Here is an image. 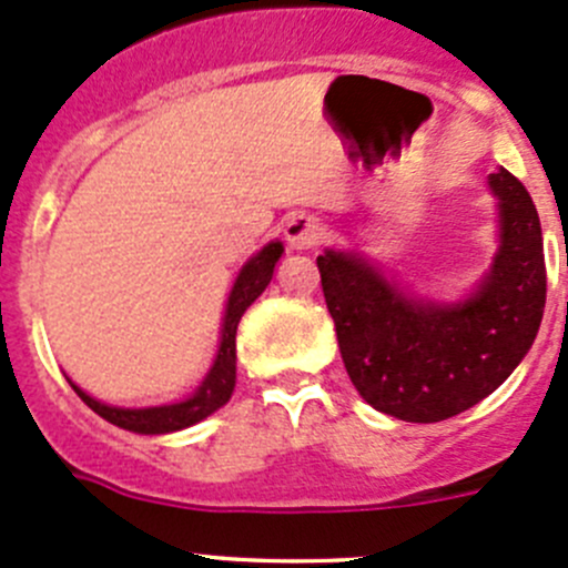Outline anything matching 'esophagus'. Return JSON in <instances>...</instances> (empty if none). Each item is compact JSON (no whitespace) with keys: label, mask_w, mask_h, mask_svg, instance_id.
Returning a JSON list of instances; mask_svg holds the SVG:
<instances>
[{"label":"esophagus","mask_w":568,"mask_h":568,"mask_svg":"<svg viewBox=\"0 0 568 568\" xmlns=\"http://www.w3.org/2000/svg\"><path fill=\"white\" fill-rule=\"evenodd\" d=\"M321 239H324V225H321L318 216L311 214H294L285 222V242L291 250H311L318 247Z\"/></svg>","instance_id":"esophagus-1"}]
</instances>
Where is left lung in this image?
Returning <instances> with one entry per match:
<instances>
[{"mask_svg": "<svg viewBox=\"0 0 568 568\" xmlns=\"http://www.w3.org/2000/svg\"><path fill=\"white\" fill-rule=\"evenodd\" d=\"M497 200V252L462 300L412 294L359 250L316 257L343 365L374 409L439 423L491 395L536 341L547 300L541 222L506 168L486 178Z\"/></svg>", "mask_w": 568, "mask_h": 568, "instance_id": "8db88e82", "label": "left lung"}]
</instances>
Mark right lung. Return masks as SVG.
Listing matches in <instances>:
<instances>
[{
    "label": "right lung",
    "mask_w": 568,
    "mask_h": 568,
    "mask_svg": "<svg viewBox=\"0 0 568 568\" xmlns=\"http://www.w3.org/2000/svg\"><path fill=\"white\" fill-rule=\"evenodd\" d=\"M285 247L283 242H268L266 247L250 257L242 266V272L233 280V288L227 294L225 316H222V332H220V348H216L214 365L209 368L205 379L200 382L197 390L189 398L175 400V404H162V406H140V409H131V406H112L104 400L88 395L79 385L71 387L77 390L79 398L101 415L112 426L125 428V432L134 434H173L181 428L194 426V423L205 420L209 415H214L220 406H225L231 400L233 387H236V329L239 321H242L244 311L257 300V296L266 291V285L272 283L274 266H277L280 255Z\"/></svg>",
    "instance_id": "obj_1"
}]
</instances>
